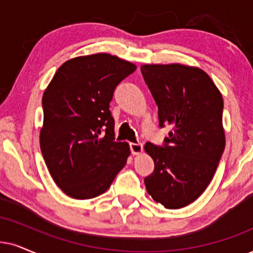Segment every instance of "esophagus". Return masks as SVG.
<instances>
[{
    "mask_svg": "<svg viewBox=\"0 0 253 253\" xmlns=\"http://www.w3.org/2000/svg\"><path fill=\"white\" fill-rule=\"evenodd\" d=\"M143 147L141 143H130V152L133 155H140L142 153Z\"/></svg>",
    "mask_w": 253,
    "mask_h": 253,
    "instance_id": "obj_1",
    "label": "esophagus"
}]
</instances>
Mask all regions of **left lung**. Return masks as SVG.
I'll use <instances>...</instances> for the list:
<instances>
[{"label": "left lung", "mask_w": 253, "mask_h": 253, "mask_svg": "<svg viewBox=\"0 0 253 253\" xmlns=\"http://www.w3.org/2000/svg\"><path fill=\"white\" fill-rule=\"evenodd\" d=\"M141 72L158 105L160 127H171L164 147L145 145L155 165L146 189L167 209H180L203 194L222 158L223 98L200 68L145 64Z\"/></svg>", "instance_id": "8db88e82"}]
</instances>
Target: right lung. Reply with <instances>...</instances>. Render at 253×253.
Returning <instances> with one entry per match:
<instances>
[{
  "instance_id": "1",
  "label": "right lung",
  "mask_w": 253,
  "mask_h": 253,
  "mask_svg": "<svg viewBox=\"0 0 253 253\" xmlns=\"http://www.w3.org/2000/svg\"><path fill=\"white\" fill-rule=\"evenodd\" d=\"M135 69L110 53L76 57L57 70L44 91L41 150L68 196L104 194L126 165L129 145L114 140L110 103L117 85Z\"/></svg>"
}]
</instances>
